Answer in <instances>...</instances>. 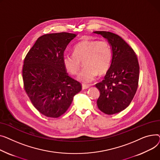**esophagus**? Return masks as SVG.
<instances>
[{
    "instance_id": "obj_1",
    "label": "esophagus",
    "mask_w": 160,
    "mask_h": 160,
    "mask_svg": "<svg viewBox=\"0 0 160 160\" xmlns=\"http://www.w3.org/2000/svg\"><path fill=\"white\" fill-rule=\"evenodd\" d=\"M89 87H90V86L88 85V84H82V90H86V89L88 88Z\"/></svg>"
}]
</instances>
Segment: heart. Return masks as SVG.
<instances>
[{"mask_svg": "<svg viewBox=\"0 0 160 160\" xmlns=\"http://www.w3.org/2000/svg\"><path fill=\"white\" fill-rule=\"evenodd\" d=\"M112 61L111 46L105 40L82 41L73 47L72 54H64L62 58L65 70L73 76L78 73L82 62L84 67L77 79L84 83L91 82L98 73H105Z\"/></svg>", "mask_w": 160, "mask_h": 160, "instance_id": "b5f03b06", "label": "heart"}]
</instances>
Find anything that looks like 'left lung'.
Listing matches in <instances>:
<instances>
[{"instance_id": "left-lung-1", "label": "left lung", "mask_w": 160, "mask_h": 160, "mask_svg": "<svg viewBox=\"0 0 160 160\" xmlns=\"http://www.w3.org/2000/svg\"><path fill=\"white\" fill-rule=\"evenodd\" d=\"M109 42L112 51V61L105 76L96 87L100 96L97 100L98 108L108 115L125 109L136 92L139 67L133 49L117 34L96 31Z\"/></svg>"}]
</instances>
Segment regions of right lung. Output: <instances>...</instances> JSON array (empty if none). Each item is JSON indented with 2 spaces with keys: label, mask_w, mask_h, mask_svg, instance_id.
I'll list each match as a JSON object with an SVG mask.
<instances>
[{
  "label": "right lung",
  "mask_w": 160,
  "mask_h": 160,
  "mask_svg": "<svg viewBox=\"0 0 160 160\" xmlns=\"http://www.w3.org/2000/svg\"><path fill=\"white\" fill-rule=\"evenodd\" d=\"M76 34L66 32L39 37L24 61V90L34 107L49 118H57L70 107L81 83L70 78L62 62L64 52Z\"/></svg>",
  "instance_id": "right-lung-1"
}]
</instances>
